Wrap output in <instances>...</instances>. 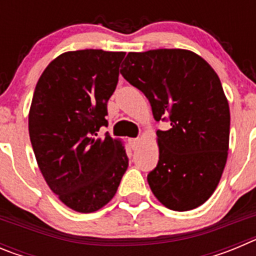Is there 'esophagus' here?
<instances>
[{"mask_svg":"<svg viewBox=\"0 0 256 256\" xmlns=\"http://www.w3.org/2000/svg\"><path fill=\"white\" fill-rule=\"evenodd\" d=\"M130 146H132V148H136L137 146H138L140 138H130Z\"/></svg>","mask_w":256,"mask_h":256,"instance_id":"esophagus-1","label":"esophagus"}]
</instances>
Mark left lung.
I'll return each mask as SVG.
<instances>
[{
	"instance_id": "obj_1",
	"label": "left lung",
	"mask_w": 256,
	"mask_h": 256,
	"mask_svg": "<svg viewBox=\"0 0 256 256\" xmlns=\"http://www.w3.org/2000/svg\"><path fill=\"white\" fill-rule=\"evenodd\" d=\"M122 76L144 94L156 122L159 162L148 176L155 198L187 212L212 195L230 146V106L220 79L204 58L182 48L130 52Z\"/></svg>"
}]
</instances>
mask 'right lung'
<instances>
[{
    "mask_svg": "<svg viewBox=\"0 0 256 256\" xmlns=\"http://www.w3.org/2000/svg\"><path fill=\"white\" fill-rule=\"evenodd\" d=\"M126 52L61 54L38 79L29 137L44 180L62 204L94 212L114 198L128 168L123 142L97 132L108 126V101Z\"/></svg>",
    "mask_w": 256,
    "mask_h": 256,
    "instance_id": "obj_1",
    "label": "right lung"
}]
</instances>
